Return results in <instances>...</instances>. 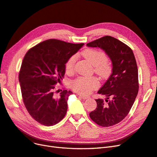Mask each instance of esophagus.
<instances>
[{
	"instance_id": "esophagus-1",
	"label": "esophagus",
	"mask_w": 157,
	"mask_h": 157,
	"mask_svg": "<svg viewBox=\"0 0 157 157\" xmlns=\"http://www.w3.org/2000/svg\"><path fill=\"white\" fill-rule=\"evenodd\" d=\"M79 97L82 98V99L83 100H86V99H89V96H83V95H79Z\"/></svg>"
}]
</instances>
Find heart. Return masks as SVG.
Wrapping results in <instances>:
<instances>
[{
	"label": "heart",
	"mask_w": 157,
	"mask_h": 157,
	"mask_svg": "<svg viewBox=\"0 0 157 157\" xmlns=\"http://www.w3.org/2000/svg\"><path fill=\"white\" fill-rule=\"evenodd\" d=\"M82 56L94 66V72L101 79L106 80L109 78L113 72V65L103 52L100 50L87 48L85 50ZM76 57L72 56L65 63V71L70 74L74 72ZM99 83L96 78L79 77L72 81V89L78 93L82 94H89L92 91L98 88Z\"/></svg>",
	"instance_id": "1"
}]
</instances>
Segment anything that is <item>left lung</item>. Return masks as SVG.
<instances>
[{
    "instance_id": "left-lung-1",
    "label": "left lung",
    "mask_w": 157,
    "mask_h": 157,
    "mask_svg": "<svg viewBox=\"0 0 157 157\" xmlns=\"http://www.w3.org/2000/svg\"><path fill=\"white\" fill-rule=\"evenodd\" d=\"M86 46L103 49L112 61L113 73L98 92L105 95L107 100H96L97 107L89 116L98 125L113 126L129 114L138 94V74L135 57L129 46L111 36L102 37Z\"/></svg>"
}]
</instances>
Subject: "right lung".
Returning a JSON list of instances; mask_svg holds the SVG:
<instances>
[{"label": "right lung", "instance_id": "right-lung-1", "mask_svg": "<svg viewBox=\"0 0 157 157\" xmlns=\"http://www.w3.org/2000/svg\"><path fill=\"white\" fill-rule=\"evenodd\" d=\"M83 44L51 39L26 52L19 80L23 103L28 113L38 123L52 126L65 117L68 98L72 92L64 89L59 97H56L54 90L64 78L66 62Z\"/></svg>", "mask_w": 157, "mask_h": 157}]
</instances>
